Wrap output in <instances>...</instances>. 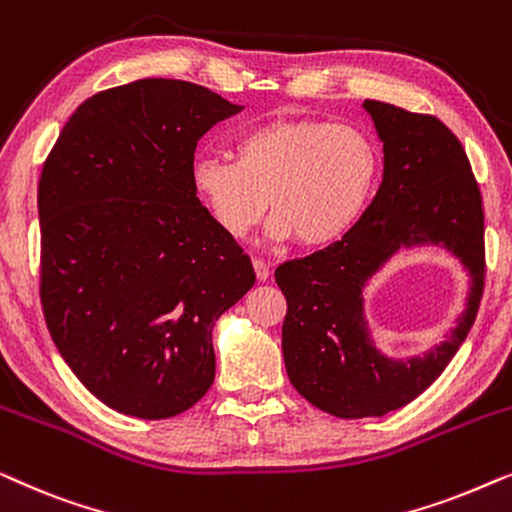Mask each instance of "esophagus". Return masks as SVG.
<instances>
[{
	"label": "esophagus",
	"mask_w": 512,
	"mask_h": 512,
	"mask_svg": "<svg viewBox=\"0 0 512 512\" xmlns=\"http://www.w3.org/2000/svg\"><path fill=\"white\" fill-rule=\"evenodd\" d=\"M251 265H254V272H256L258 282H268V277H270L268 263H263L261 258H254V261H251Z\"/></svg>",
	"instance_id": "34e87169"
}]
</instances>
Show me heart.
<instances>
[{"label":"heart","mask_w":512,"mask_h":512,"mask_svg":"<svg viewBox=\"0 0 512 512\" xmlns=\"http://www.w3.org/2000/svg\"><path fill=\"white\" fill-rule=\"evenodd\" d=\"M380 149L361 128L324 118L275 116L235 137L233 158L198 153L188 184L207 219L242 240L265 207L272 242L319 249L352 230L380 181Z\"/></svg>","instance_id":"b5f03b06"}]
</instances>
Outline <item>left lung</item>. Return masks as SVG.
<instances>
[{
	"label": "left lung",
	"mask_w": 512,
	"mask_h": 512,
	"mask_svg": "<svg viewBox=\"0 0 512 512\" xmlns=\"http://www.w3.org/2000/svg\"><path fill=\"white\" fill-rule=\"evenodd\" d=\"M384 172L373 205L331 247L279 265L289 380L314 408L340 419L382 417L438 380L471 331L485 284V214L464 146L436 116L366 100ZM438 246L469 275L467 305L440 346L391 360L365 319L369 279L403 248Z\"/></svg>",
	"instance_id": "1"
}]
</instances>
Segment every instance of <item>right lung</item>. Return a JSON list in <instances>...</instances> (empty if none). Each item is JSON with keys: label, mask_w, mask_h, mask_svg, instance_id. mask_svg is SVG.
Segmentation results:
<instances>
[{"label": "right lung", "mask_w": 512, "mask_h": 512, "mask_svg": "<svg viewBox=\"0 0 512 512\" xmlns=\"http://www.w3.org/2000/svg\"><path fill=\"white\" fill-rule=\"evenodd\" d=\"M242 111L205 86L139 79L69 116L39 181L51 338L111 410L167 419L214 382L212 331L256 282L188 184L198 139Z\"/></svg>", "instance_id": "1"}]
</instances>
